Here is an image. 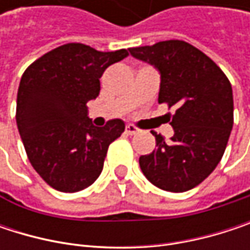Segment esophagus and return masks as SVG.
Wrapping results in <instances>:
<instances>
[{"label": "esophagus", "instance_id": "esophagus-1", "mask_svg": "<svg viewBox=\"0 0 250 250\" xmlns=\"http://www.w3.org/2000/svg\"><path fill=\"white\" fill-rule=\"evenodd\" d=\"M125 133L131 136V134H136V133H139V128H137V127H136L134 125H125Z\"/></svg>", "mask_w": 250, "mask_h": 250}]
</instances>
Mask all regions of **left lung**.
Instances as JSON below:
<instances>
[{
  "label": "left lung",
  "mask_w": 250,
  "mask_h": 250,
  "mask_svg": "<svg viewBox=\"0 0 250 250\" xmlns=\"http://www.w3.org/2000/svg\"><path fill=\"white\" fill-rule=\"evenodd\" d=\"M130 53L161 72L159 104L175 107L174 136L152 131L156 149L139 158L140 169L158 188L184 192L201 184L222 161L233 127V92L225 72L184 40L130 47Z\"/></svg>",
  "instance_id": "obj_1"
}]
</instances>
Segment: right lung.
<instances>
[{
	"instance_id": "add662e5",
	"label": "right lung",
	"mask_w": 250,
	"mask_h": 250,
	"mask_svg": "<svg viewBox=\"0 0 250 250\" xmlns=\"http://www.w3.org/2000/svg\"><path fill=\"white\" fill-rule=\"evenodd\" d=\"M125 49L100 52L82 43L62 44L34 61L21 76L16 120L36 172L62 192L81 191L100 176L108 146L122 136L119 119L95 127L86 103L100 94L104 71Z\"/></svg>"
}]
</instances>
